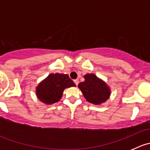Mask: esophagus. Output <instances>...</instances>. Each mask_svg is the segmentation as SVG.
<instances>
[{
	"mask_svg": "<svg viewBox=\"0 0 150 150\" xmlns=\"http://www.w3.org/2000/svg\"><path fill=\"white\" fill-rule=\"evenodd\" d=\"M74 82H75V85H76V86H78V83H79V80H78V79L75 80V81H74Z\"/></svg>",
	"mask_w": 150,
	"mask_h": 150,
	"instance_id": "34e87169",
	"label": "esophagus"
}]
</instances>
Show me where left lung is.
I'll list each match as a JSON object with an SVG mask.
<instances>
[{"instance_id":"left-lung-1","label":"left lung","mask_w":150,"mask_h":150,"mask_svg":"<svg viewBox=\"0 0 150 150\" xmlns=\"http://www.w3.org/2000/svg\"><path fill=\"white\" fill-rule=\"evenodd\" d=\"M83 77L85 81L78 84V88L87 102L99 105L110 98L111 90L103 80L93 73H88Z\"/></svg>"}]
</instances>
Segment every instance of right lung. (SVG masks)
I'll return each instance as SVG.
<instances>
[{
    "mask_svg": "<svg viewBox=\"0 0 150 150\" xmlns=\"http://www.w3.org/2000/svg\"><path fill=\"white\" fill-rule=\"evenodd\" d=\"M75 86V83L66 74L51 73L36 87V96L43 103L52 104L59 102L64 89Z\"/></svg>",
    "mask_w": 150,
    "mask_h": 150,
    "instance_id": "add662e5",
    "label": "right lung"
}]
</instances>
